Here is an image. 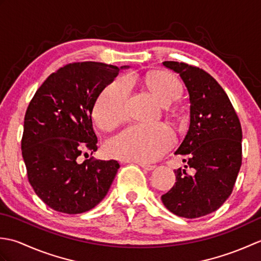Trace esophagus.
Segmentation results:
<instances>
[{"label":"esophagus","mask_w":261,"mask_h":261,"mask_svg":"<svg viewBox=\"0 0 261 261\" xmlns=\"http://www.w3.org/2000/svg\"><path fill=\"white\" fill-rule=\"evenodd\" d=\"M136 164H138V163H136ZM140 166V167L142 168V169H145V170H152V169H154V166H152V165H147V164H138Z\"/></svg>","instance_id":"1"}]
</instances>
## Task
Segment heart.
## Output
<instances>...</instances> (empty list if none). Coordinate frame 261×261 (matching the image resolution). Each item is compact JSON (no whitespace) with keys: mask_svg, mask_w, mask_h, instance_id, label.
<instances>
[{"mask_svg":"<svg viewBox=\"0 0 261 261\" xmlns=\"http://www.w3.org/2000/svg\"><path fill=\"white\" fill-rule=\"evenodd\" d=\"M134 84L137 77H127ZM152 95L163 105H168L181 93V85L174 75L167 71H156L142 80ZM129 85L125 80L118 79L104 88L93 107V118L104 130L112 129L125 118V108L129 97ZM173 131L164 124H135L110 139L107 152L111 157L132 160L138 163H151L160 158L174 145Z\"/></svg>","mask_w":261,"mask_h":261,"instance_id":"b5f03b06","label":"heart"}]
</instances>
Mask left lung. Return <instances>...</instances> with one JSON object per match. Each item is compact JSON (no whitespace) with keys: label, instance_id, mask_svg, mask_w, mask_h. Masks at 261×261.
<instances>
[{"label":"left lung","instance_id":"8db88e82","mask_svg":"<svg viewBox=\"0 0 261 261\" xmlns=\"http://www.w3.org/2000/svg\"><path fill=\"white\" fill-rule=\"evenodd\" d=\"M163 65L179 74L190 94V127L175 153L188 156L185 162L195 175L176 169L175 185L162 201L171 213L195 219L214 212L231 195L241 167V124L226 93L208 73L185 63Z\"/></svg>","mask_w":261,"mask_h":261}]
</instances>
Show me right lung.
I'll use <instances>...</instances> for the list:
<instances>
[{"label":"right lung","instance_id":"add662e5","mask_svg":"<svg viewBox=\"0 0 261 261\" xmlns=\"http://www.w3.org/2000/svg\"><path fill=\"white\" fill-rule=\"evenodd\" d=\"M95 62L73 63L38 88L24 115L21 149L28 179L57 212L90 211L107 195L120 168L116 160L79 163L82 148L97 150L92 111L97 96L120 69Z\"/></svg>","mask_w":261,"mask_h":261}]
</instances>
